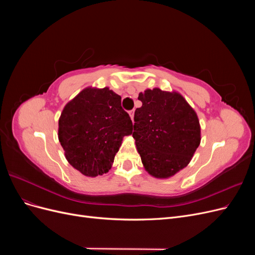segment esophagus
<instances>
[{"mask_svg": "<svg viewBox=\"0 0 255 255\" xmlns=\"http://www.w3.org/2000/svg\"><path fill=\"white\" fill-rule=\"evenodd\" d=\"M134 113H135V111L134 110H132V111H129L128 112V114H129V117H130V119H134Z\"/></svg>", "mask_w": 255, "mask_h": 255, "instance_id": "34e87169", "label": "esophagus"}]
</instances>
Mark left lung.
<instances>
[{
	"mask_svg": "<svg viewBox=\"0 0 255 255\" xmlns=\"http://www.w3.org/2000/svg\"><path fill=\"white\" fill-rule=\"evenodd\" d=\"M133 137L151 175L166 179L186 167L201 140L198 116L177 92L159 88L140 92Z\"/></svg>",
	"mask_w": 255,
	"mask_h": 255,
	"instance_id": "left-lung-1",
	"label": "left lung"
}]
</instances>
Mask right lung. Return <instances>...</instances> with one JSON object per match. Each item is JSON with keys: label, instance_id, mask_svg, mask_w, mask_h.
Returning <instances> with one entry per match:
<instances>
[{"label": "right lung", "instance_id": "obj_1", "mask_svg": "<svg viewBox=\"0 0 255 255\" xmlns=\"http://www.w3.org/2000/svg\"><path fill=\"white\" fill-rule=\"evenodd\" d=\"M132 132L121 97L107 87L81 91L65 106L58 121V139L67 160L87 176L109 171L122 138Z\"/></svg>", "mask_w": 255, "mask_h": 255}]
</instances>
